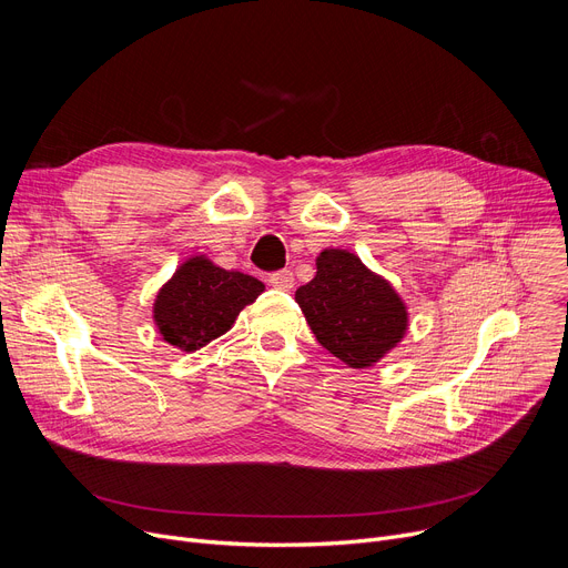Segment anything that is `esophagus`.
Listing matches in <instances>:
<instances>
[{"label": "esophagus", "mask_w": 568, "mask_h": 568, "mask_svg": "<svg viewBox=\"0 0 568 568\" xmlns=\"http://www.w3.org/2000/svg\"><path fill=\"white\" fill-rule=\"evenodd\" d=\"M268 285H272L274 290L287 292L294 285V276H292L290 268H283V272H276V274L268 276Z\"/></svg>", "instance_id": "obj_1"}]
</instances>
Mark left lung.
I'll return each instance as SVG.
<instances>
[{
	"label": "left lung",
	"mask_w": 568,
	"mask_h": 568,
	"mask_svg": "<svg viewBox=\"0 0 568 568\" xmlns=\"http://www.w3.org/2000/svg\"><path fill=\"white\" fill-rule=\"evenodd\" d=\"M315 266V278L294 292L311 332L345 366L371 368L403 341L405 302L349 251L324 248Z\"/></svg>",
	"instance_id": "obj_1"
}]
</instances>
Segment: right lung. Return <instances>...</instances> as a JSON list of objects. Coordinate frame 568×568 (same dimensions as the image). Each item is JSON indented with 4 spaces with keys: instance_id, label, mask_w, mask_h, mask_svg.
<instances>
[{
    "instance_id": "right-lung-1",
    "label": "right lung",
    "mask_w": 568,
    "mask_h": 568,
    "mask_svg": "<svg viewBox=\"0 0 568 568\" xmlns=\"http://www.w3.org/2000/svg\"><path fill=\"white\" fill-rule=\"evenodd\" d=\"M262 292V281L227 272L206 255H193L159 290L154 322L165 343L195 352L230 332L236 315Z\"/></svg>"
}]
</instances>
